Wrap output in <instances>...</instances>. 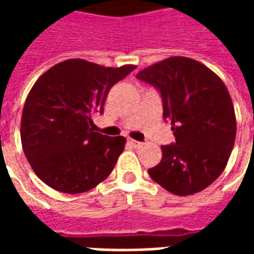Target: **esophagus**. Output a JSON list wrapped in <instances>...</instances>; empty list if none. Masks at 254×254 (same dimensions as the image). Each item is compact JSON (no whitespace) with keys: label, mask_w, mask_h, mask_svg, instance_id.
Wrapping results in <instances>:
<instances>
[{"label":"esophagus","mask_w":254,"mask_h":254,"mask_svg":"<svg viewBox=\"0 0 254 254\" xmlns=\"http://www.w3.org/2000/svg\"><path fill=\"white\" fill-rule=\"evenodd\" d=\"M127 143L130 144L132 147H134V148H137V147H140V145H141V143H140V141H137V140H133V138H129V140H127Z\"/></svg>","instance_id":"obj_1"}]
</instances>
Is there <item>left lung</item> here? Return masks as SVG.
Listing matches in <instances>:
<instances>
[{"instance_id": "8db88e82", "label": "left lung", "mask_w": 254, "mask_h": 254, "mask_svg": "<svg viewBox=\"0 0 254 254\" xmlns=\"http://www.w3.org/2000/svg\"><path fill=\"white\" fill-rule=\"evenodd\" d=\"M138 80L154 85L171 122L176 143L162 145V160L149 177L177 196L209 187L229 162L237 121L233 100L218 74L188 57H170L145 67Z\"/></svg>"}]
</instances>
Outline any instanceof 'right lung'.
<instances>
[{
  "label": "right lung",
  "mask_w": 254,
  "mask_h": 254,
  "mask_svg": "<svg viewBox=\"0 0 254 254\" xmlns=\"http://www.w3.org/2000/svg\"><path fill=\"white\" fill-rule=\"evenodd\" d=\"M136 69L106 67L73 58L36 80L21 116V145L32 170L63 193H83L105 181L125 148L122 136L94 132L110 88Z\"/></svg>",
  "instance_id": "right-lung-1"
}]
</instances>
